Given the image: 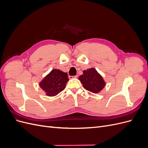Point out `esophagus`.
Returning <instances> with one entry per match:
<instances>
[{
    "label": "esophagus",
    "mask_w": 148,
    "mask_h": 148,
    "mask_svg": "<svg viewBox=\"0 0 148 148\" xmlns=\"http://www.w3.org/2000/svg\"><path fill=\"white\" fill-rule=\"evenodd\" d=\"M70 78H78V75H75V76H70L69 77Z\"/></svg>",
    "instance_id": "esophagus-1"
}]
</instances>
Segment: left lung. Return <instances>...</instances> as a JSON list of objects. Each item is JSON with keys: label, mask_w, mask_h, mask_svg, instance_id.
Here are the masks:
<instances>
[{"label": "left lung", "mask_w": 148, "mask_h": 148, "mask_svg": "<svg viewBox=\"0 0 148 148\" xmlns=\"http://www.w3.org/2000/svg\"><path fill=\"white\" fill-rule=\"evenodd\" d=\"M79 79L85 89L94 93L101 91L106 85L102 77L93 68L83 71V74L79 76Z\"/></svg>", "instance_id": "8db88e82"}]
</instances>
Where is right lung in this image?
Segmentation results:
<instances>
[{"instance_id": "add662e5", "label": "right lung", "mask_w": 148, "mask_h": 148, "mask_svg": "<svg viewBox=\"0 0 148 148\" xmlns=\"http://www.w3.org/2000/svg\"><path fill=\"white\" fill-rule=\"evenodd\" d=\"M69 80L66 73L53 69L42 80L39 86L47 96H54L64 90Z\"/></svg>"}]
</instances>
